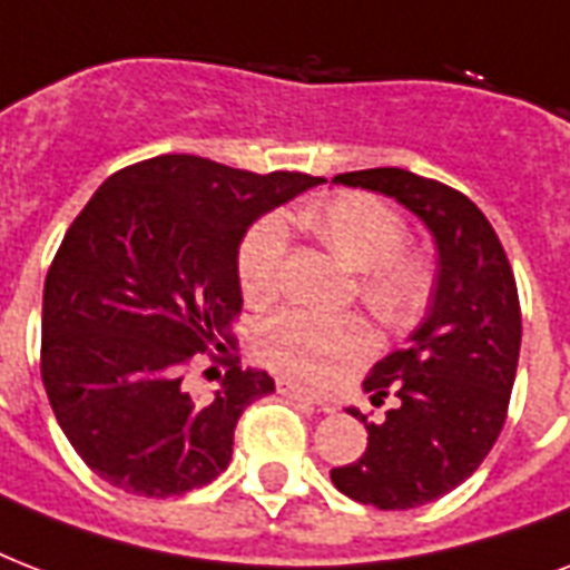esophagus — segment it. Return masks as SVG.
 I'll use <instances>...</instances> for the list:
<instances>
[{
  "label": "esophagus",
  "mask_w": 570,
  "mask_h": 570,
  "mask_svg": "<svg viewBox=\"0 0 570 570\" xmlns=\"http://www.w3.org/2000/svg\"><path fill=\"white\" fill-rule=\"evenodd\" d=\"M277 393H284L286 399H295V402H307V405H316V407H322V411H334V405H331L328 399L313 396V393H307L304 387H295L293 381H277Z\"/></svg>",
  "instance_id": "obj_1"
}]
</instances>
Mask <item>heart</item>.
<instances>
[{
    "label": "heart",
    "instance_id": "1",
    "mask_svg": "<svg viewBox=\"0 0 570 570\" xmlns=\"http://www.w3.org/2000/svg\"><path fill=\"white\" fill-rule=\"evenodd\" d=\"M298 230L320 239L346 268L357 272V295L390 328L420 316L432 289V268L420 254L402 250L405 224L393 206L370 195H337L295 213ZM284 233L263 222L239 250V286L250 304H268L281 286ZM373 337L357 316H313L284 311L257 331L259 361L302 384H328L370 352Z\"/></svg>",
    "mask_w": 570,
    "mask_h": 570
}]
</instances>
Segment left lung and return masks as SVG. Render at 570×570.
<instances>
[{"label": "left lung", "mask_w": 570, "mask_h": 570, "mask_svg": "<svg viewBox=\"0 0 570 570\" xmlns=\"http://www.w3.org/2000/svg\"><path fill=\"white\" fill-rule=\"evenodd\" d=\"M334 183L393 197L432 233V302L407 346L364 381L373 402H396L381 423L346 407L370 432L366 452L331 482L375 509H416L450 494L485 461L505 423L521 355V304L494 227L470 197L405 168L337 174Z\"/></svg>", "instance_id": "8db88e82"}]
</instances>
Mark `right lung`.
I'll return each instance as SVG.
<instances>
[{
    "label": "right lung",
    "mask_w": 570,
    "mask_h": 570,
    "mask_svg": "<svg viewBox=\"0 0 570 570\" xmlns=\"http://www.w3.org/2000/svg\"><path fill=\"white\" fill-rule=\"evenodd\" d=\"M320 183L165 154L111 174L76 215L43 286L40 375L70 446L109 485L180 497L227 470L242 411L275 381L233 364L197 399L183 373L242 311L250 224Z\"/></svg>",
    "instance_id": "right-lung-1"
}]
</instances>
